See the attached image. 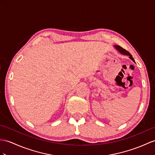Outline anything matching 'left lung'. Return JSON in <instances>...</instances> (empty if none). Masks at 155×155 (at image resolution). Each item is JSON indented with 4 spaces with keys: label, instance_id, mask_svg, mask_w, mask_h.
I'll return each instance as SVG.
<instances>
[{
    "label": "left lung",
    "instance_id": "8db88e82",
    "mask_svg": "<svg viewBox=\"0 0 155 155\" xmlns=\"http://www.w3.org/2000/svg\"><path fill=\"white\" fill-rule=\"evenodd\" d=\"M115 48H116L117 49V50H118V51L120 52V53H122V54H126V55L129 56L130 58V59H131V60H133V61L135 62V60H134V58L132 57L131 54L129 52L127 51L126 50V49L123 48L122 47H121L120 46H118V45H115Z\"/></svg>",
    "mask_w": 155,
    "mask_h": 155
}]
</instances>
